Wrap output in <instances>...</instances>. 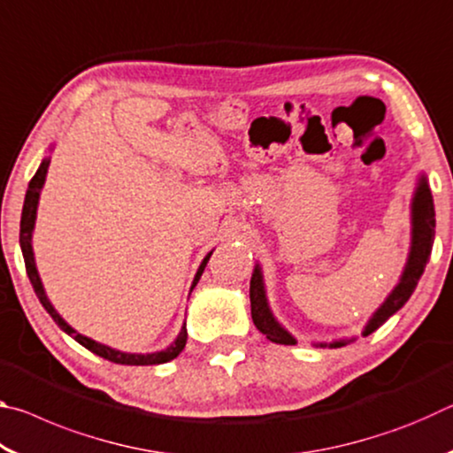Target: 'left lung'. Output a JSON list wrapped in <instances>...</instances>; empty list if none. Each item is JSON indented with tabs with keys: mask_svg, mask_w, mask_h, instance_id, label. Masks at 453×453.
<instances>
[{
	"mask_svg": "<svg viewBox=\"0 0 453 453\" xmlns=\"http://www.w3.org/2000/svg\"><path fill=\"white\" fill-rule=\"evenodd\" d=\"M435 235V210H434V197L432 189L427 186V178L424 173L418 178L416 191L411 197V243H410V254L408 262L403 265V272L400 275V281L395 283V288L389 291V296L383 300L378 310L373 311V316L367 319L362 335H370L375 332L383 321H388L395 311H400L405 302L410 300L413 289H416L421 273L426 270V264L432 254ZM250 302H251V319H254L256 327L262 332L267 340L273 343H281V346H296V337L291 335L286 327H283L278 319H275L273 311L270 308L265 296V283L264 273L259 264H256L254 273H251L250 281ZM351 340H335V342H319L313 343L318 348H342L346 343L354 342Z\"/></svg>",
	"mask_w": 453,
	"mask_h": 453,
	"instance_id": "1",
	"label": "left lung"
}]
</instances>
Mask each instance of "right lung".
<instances>
[{
    "label": "right lung",
    "instance_id": "obj_1",
    "mask_svg": "<svg viewBox=\"0 0 453 453\" xmlns=\"http://www.w3.org/2000/svg\"><path fill=\"white\" fill-rule=\"evenodd\" d=\"M48 167H50V157H43L40 167H37L35 175L29 181L27 191H26V202H24V211H21V224H19V245H21V254H24L26 259V270H27V278L32 281L35 296L40 297L42 305L45 308V311L50 313L53 318V321L64 329L67 335H72L75 342L81 343L83 348H88L89 351H94L96 356L104 357V359H110L113 364H121V365H153V364H165V362H172L173 357H178L181 354V349L186 348V342H188V329L186 324L181 326V332L178 334V337L162 351H151V354H127V351H119L116 348H110L105 346V343H99L96 340H91V337L83 335L80 332H75V329L67 324V321L59 316L53 308L50 297L45 296V289H43V283L40 273H37V265H35V257H34V245H32V235H34V227H35V218H37V203H40V194H42V188L45 183V175H48ZM211 256V251L208 256L203 257V262L199 264L197 267V273L194 281H191V288H189V294L194 291V288L197 286L199 278H202V273L205 270V264H208V259Z\"/></svg>",
    "mask_w": 453,
    "mask_h": 453
}]
</instances>
